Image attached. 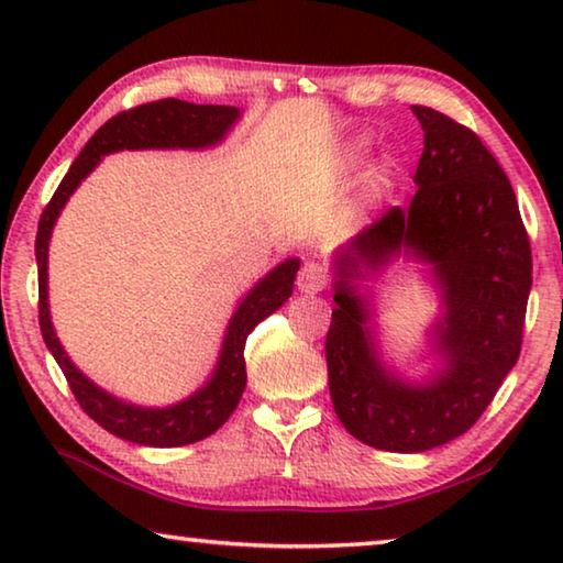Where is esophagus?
Instances as JSON below:
<instances>
[{"mask_svg": "<svg viewBox=\"0 0 563 563\" xmlns=\"http://www.w3.org/2000/svg\"><path fill=\"white\" fill-rule=\"evenodd\" d=\"M328 283H330V275H328L325 265H320L316 261L302 265V271L298 275V290L300 292H308V295L322 292L328 288Z\"/></svg>", "mask_w": 563, "mask_h": 563, "instance_id": "obj_1", "label": "esophagus"}]
</instances>
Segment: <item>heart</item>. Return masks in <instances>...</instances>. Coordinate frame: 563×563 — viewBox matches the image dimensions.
Wrapping results in <instances>:
<instances>
[{
    "mask_svg": "<svg viewBox=\"0 0 563 563\" xmlns=\"http://www.w3.org/2000/svg\"><path fill=\"white\" fill-rule=\"evenodd\" d=\"M365 148H367L365 141H357L355 146H350V156L357 158V156L365 154ZM389 184H393V168H389V166L375 168L373 174H369V180H367V186H369V190H373L375 196H379V194H383V190H387Z\"/></svg>",
    "mask_w": 563,
    "mask_h": 563,
    "instance_id": "obj_1",
    "label": "heart"
}]
</instances>
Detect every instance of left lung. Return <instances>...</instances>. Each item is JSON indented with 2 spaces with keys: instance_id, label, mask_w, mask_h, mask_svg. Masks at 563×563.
Returning a JSON list of instances; mask_svg holds the SVG:
<instances>
[{
  "instance_id": "obj_1",
  "label": "left lung",
  "mask_w": 563,
  "mask_h": 563,
  "mask_svg": "<svg viewBox=\"0 0 563 563\" xmlns=\"http://www.w3.org/2000/svg\"><path fill=\"white\" fill-rule=\"evenodd\" d=\"M424 131L409 206H393L335 255V302L325 340L328 383L342 427L375 450L427 452L482 417L517 365L531 290V245L514 188L472 129L412 107ZM405 250L435 265L445 318L443 367L409 384L378 362L366 299L356 290Z\"/></svg>"
}]
</instances>
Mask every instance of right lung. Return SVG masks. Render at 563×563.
<instances>
[{
  "label": "right lung",
  "mask_w": 563,
  "mask_h": 563,
  "mask_svg": "<svg viewBox=\"0 0 563 563\" xmlns=\"http://www.w3.org/2000/svg\"><path fill=\"white\" fill-rule=\"evenodd\" d=\"M241 119V109L213 107V103H188L180 99H161L141 103L136 109L121 111L93 133L89 144L81 148L69 174L46 203L40 231H36V268H40V328L46 347L62 367L76 402L81 405L93 422L121 440L144 446H184L206 440L213 434L241 402L245 389V340L253 328L280 308L292 295L298 258L283 261L265 278L251 288L238 305L228 322L221 357L208 383L170 407H139L103 393L81 373L66 355L56 338L49 316V285H46V263H49V238L56 218L69 201V196L87 178L99 161L123 148H208L221 144L233 123Z\"/></svg>",
  "instance_id": "obj_1"
}]
</instances>
